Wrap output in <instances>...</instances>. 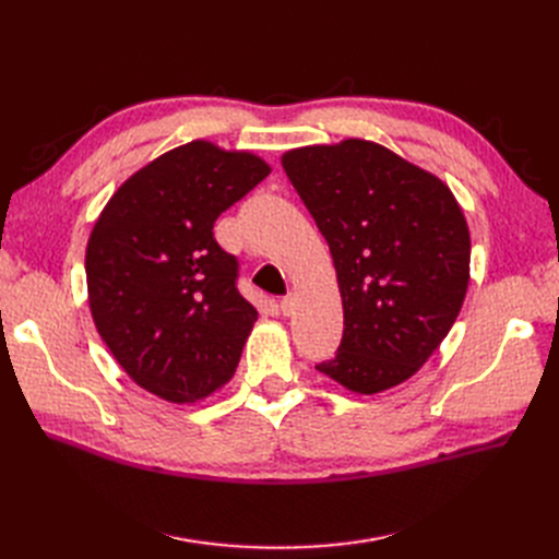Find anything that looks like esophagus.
Returning <instances> with one entry per match:
<instances>
[{"label":"esophagus","mask_w":559,"mask_h":559,"mask_svg":"<svg viewBox=\"0 0 559 559\" xmlns=\"http://www.w3.org/2000/svg\"><path fill=\"white\" fill-rule=\"evenodd\" d=\"M280 308H282V312H284L286 317L294 314V310H296V296H294V294L284 296V298H282V302H280Z\"/></svg>","instance_id":"1"}]
</instances>
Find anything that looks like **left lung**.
Here are the masks:
<instances>
[{"mask_svg": "<svg viewBox=\"0 0 559 559\" xmlns=\"http://www.w3.org/2000/svg\"><path fill=\"white\" fill-rule=\"evenodd\" d=\"M282 167L329 242L345 329L319 373L380 394L429 361L468 289L471 235L436 175L378 142L286 151Z\"/></svg>", "mask_w": 559, "mask_h": 559, "instance_id": "left-lung-1", "label": "left lung"}]
</instances>
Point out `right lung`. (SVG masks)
<instances>
[{"mask_svg":"<svg viewBox=\"0 0 559 559\" xmlns=\"http://www.w3.org/2000/svg\"><path fill=\"white\" fill-rule=\"evenodd\" d=\"M267 175L251 151L193 140L128 177L97 216L86 247L95 329L163 401L207 399L238 368L259 312L235 289L238 261L212 228Z\"/></svg>","mask_w":559,"mask_h":559,"instance_id":"right-lung-1","label":"right lung"}]
</instances>
